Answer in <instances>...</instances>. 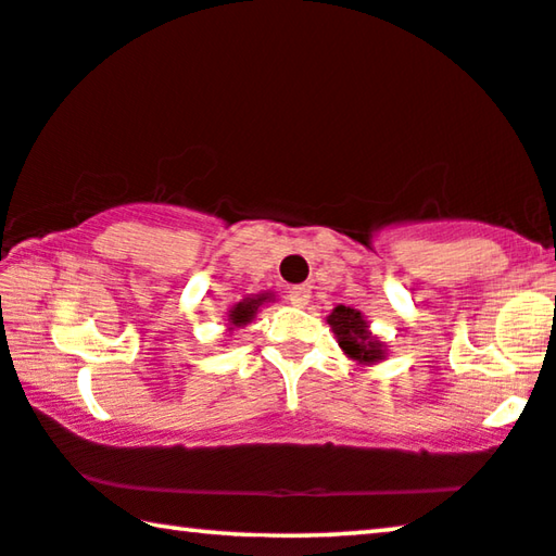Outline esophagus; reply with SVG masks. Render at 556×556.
I'll list each match as a JSON object with an SVG mask.
<instances>
[{
	"instance_id": "34e87169",
	"label": "esophagus",
	"mask_w": 556,
	"mask_h": 556,
	"mask_svg": "<svg viewBox=\"0 0 556 556\" xmlns=\"http://www.w3.org/2000/svg\"><path fill=\"white\" fill-rule=\"evenodd\" d=\"M309 296H312V289L306 285H300L289 292V302H292L294 306H306L309 304Z\"/></svg>"
}]
</instances>
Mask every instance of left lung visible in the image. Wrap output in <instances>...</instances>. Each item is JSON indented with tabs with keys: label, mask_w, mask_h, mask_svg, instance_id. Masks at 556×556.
Instances as JSON below:
<instances>
[{
	"label": "left lung",
	"mask_w": 556,
	"mask_h": 556,
	"mask_svg": "<svg viewBox=\"0 0 556 556\" xmlns=\"http://www.w3.org/2000/svg\"><path fill=\"white\" fill-rule=\"evenodd\" d=\"M329 329L334 331V339L344 357L357 362L359 367H371L387 359V342L369 329L367 317L354 306L337 304L327 317Z\"/></svg>",
	"instance_id": "1"
}]
</instances>
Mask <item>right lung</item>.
I'll return each mask as SVG.
<instances>
[{
	"label": "right lung",
	"instance_id": "add662e5",
	"mask_svg": "<svg viewBox=\"0 0 556 556\" xmlns=\"http://www.w3.org/2000/svg\"><path fill=\"white\" fill-rule=\"evenodd\" d=\"M275 292H260V294H250L244 300H239L231 309L227 312V334H235V329H244L247 325H252V319L256 317V312L262 309L264 304L275 302Z\"/></svg>",
	"mask_w": 556,
	"mask_h": 556
}]
</instances>
